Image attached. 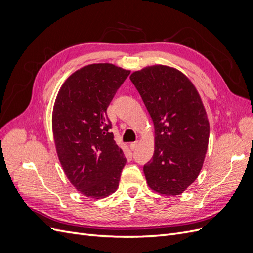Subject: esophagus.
<instances>
[{
  "label": "esophagus",
  "mask_w": 253,
  "mask_h": 253,
  "mask_svg": "<svg viewBox=\"0 0 253 253\" xmlns=\"http://www.w3.org/2000/svg\"><path fill=\"white\" fill-rule=\"evenodd\" d=\"M128 145H129V149H131V150H135L137 147H138V141L131 142Z\"/></svg>",
  "instance_id": "esophagus-1"
}]
</instances>
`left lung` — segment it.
<instances>
[{
	"mask_svg": "<svg viewBox=\"0 0 253 253\" xmlns=\"http://www.w3.org/2000/svg\"><path fill=\"white\" fill-rule=\"evenodd\" d=\"M129 79L154 124V154L143 166L148 186L163 195L181 194L200 175L208 149L202 98L185 74L168 65L145 66Z\"/></svg>",
	"mask_w": 253,
	"mask_h": 253,
	"instance_id": "8db88e82",
	"label": "left lung"
}]
</instances>
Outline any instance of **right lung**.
<instances>
[{
    "mask_svg": "<svg viewBox=\"0 0 253 253\" xmlns=\"http://www.w3.org/2000/svg\"><path fill=\"white\" fill-rule=\"evenodd\" d=\"M129 73L112 63L88 64L74 72L56 97L57 155L68 180L86 197L100 200L118 188L126 159L110 132L106 109Z\"/></svg>",
    "mask_w": 253,
    "mask_h": 253,
    "instance_id": "1",
    "label": "right lung"
}]
</instances>
